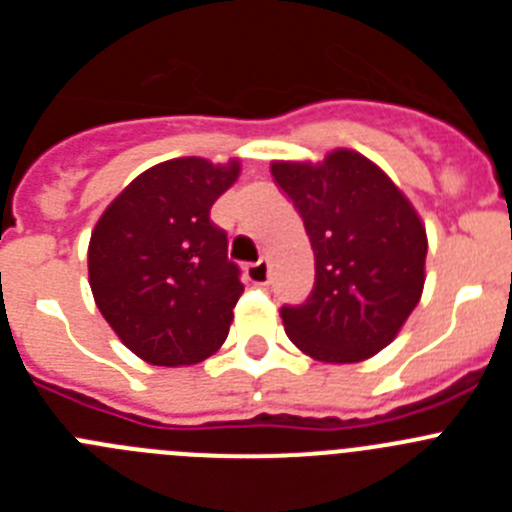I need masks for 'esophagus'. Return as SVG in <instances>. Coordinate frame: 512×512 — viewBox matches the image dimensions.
<instances>
[{
	"instance_id": "1",
	"label": "esophagus",
	"mask_w": 512,
	"mask_h": 512,
	"mask_svg": "<svg viewBox=\"0 0 512 512\" xmlns=\"http://www.w3.org/2000/svg\"><path fill=\"white\" fill-rule=\"evenodd\" d=\"M269 277H271V271H269V261H256V264H248L246 266V279L251 284H269Z\"/></svg>"
}]
</instances>
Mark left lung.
I'll return each instance as SVG.
<instances>
[{"mask_svg": "<svg viewBox=\"0 0 512 512\" xmlns=\"http://www.w3.org/2000/svg\"><path fill=\"white\" fill-rule=\"evenodd\" d=\"M300 212L315 253V284L302 305L279 310L289 341L328 364L382 351L415 310L425 282V228L405 194L354 151L323 164H271Z\"/></svg>", "mask_w": 512, "mask_h": 512, "instance_id": "8db88e82", "label": "left lung"}]
</instances>
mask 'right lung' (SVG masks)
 I'll use <instances>...</instances> for the list:
<instances>
[{
	"mask_svg": "<svg viewBox=\"0 0 512 512\" xmlns=\"http://www.w3.org/2000/svg\"><path fill=\"white\" fill-rule=\"evenodd\" d=\"M235 179L238 161L174 158L143 171L99 217L89 241L94 302L148 364H200L228 338L241 269L210 210Z\"/></svg>",
	"mask_w": 512,
	"mask_h": 512,
	"instance_id": "1",
	"label": "right lung"
}]
</instances>
